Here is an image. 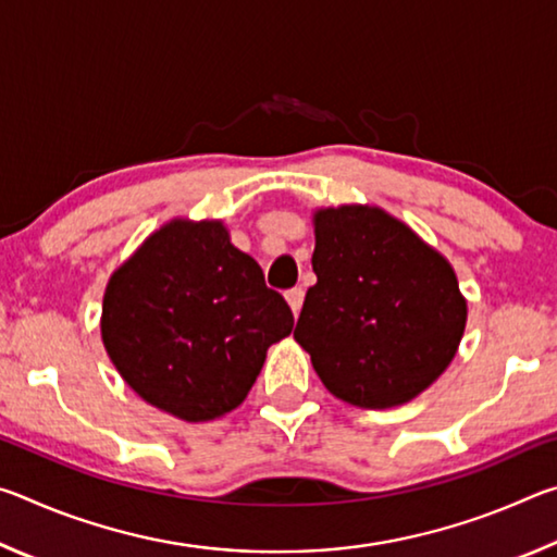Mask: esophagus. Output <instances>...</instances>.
<instances>
[{"instance_id": "34e87169", "label": "esophagus", "mask_w": 557, "mask_h": 557, "mask_svg": "<svg viewBox=\"0 0 557 557\" xmlns=\"http://www.w3.org/2000/svg\"><path fill=\"white\" fill-rule=\"evenodd\" d=\"M285 297H287V305L292 307V312L299 314L301 301H305V289H301V287H292V289L285 292Z\"/></svg>"}]
</instances>
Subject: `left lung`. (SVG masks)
<instances>
[{
  "label": "left lung",
  "instance_id": "8db88e82",
  "mask_svg": "<svg viewBox=\"0 0 557 557\" xmlns=\"http://www.w3.org/2000/svg\"><path fill=\"white\" fill-rule=\"evenodd\" d=\"M317 285L295 338L329 393L358 408H393L440 379L457 354L467 301L449 262L381 209L314 215Z\"/></svg>",
  "mask_w": 557,
  "mask_h": 557
}]
</instances>
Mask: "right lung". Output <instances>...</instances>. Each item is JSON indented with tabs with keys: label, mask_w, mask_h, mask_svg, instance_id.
Listing matches in <instances>:
<instances>
[{
	"label": "right lung",
	"mask_w": 557,
	"mask_h": 557,
	"mask_svg": "<svg viewBox=\"0 0 557 557\" xmlns=\"http://www.w3.org/2000/svg\"><path fill=\"white\" fill-rule=\"evenodd\" d=\"M295 317L219 221H172L110 277L102 344L122 379L186 422L245 400Z\"/></svg>",
	"instance_id": "obj_1"
}]
</instances>
